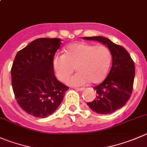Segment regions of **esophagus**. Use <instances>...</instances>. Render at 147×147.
<instances>
[{"mask_svg": "<svg viewBox=\"0 0 147 147\" xmlns=\"http://www.w3.org/2000/svg\"><path fill=\"white\" fill-rule=\"evenodd\" d=\"M75 90H76L77 91H83L84 90H85V88H75Z\"/></svg>", "mask_w": 147, "mask_h": 147, "instance_id": "obj_1", "label": "esophagus"}]
</instances>
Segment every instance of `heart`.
Here are the masks:
<instances>
[{
	"instance_id": "obj_1",
	"label": "heart",
	"mask_w": 147,
	"mask_h": 147,
	"mask_svg": "<svg viewBox=\"0 0 147 147\" xmlns=\"http://www.w3.org/2000/svg\"><path fill=\"white\" fill-rule=\"evenodd\" d=\"M111 62V54L105 47L75 43L67 47L65 54H57L52 65L57 78L62 82L69 78L76 67L78 72L69 78L67 84L82 86L89 82H101L106 76Z\"/></svg>"
}]
</instances>
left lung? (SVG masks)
<instances>
[{
    "label": "left lung",
    "mask_w": 147,
    "mask_h": 147,
    "mask_svg": "<svg viewBox=\"0 0 147 147\" xmlns=\"http://www.w3.org/2000/svg\"><path fill=\"white\" fill-rule=\"evenodd\" d=\"M106 45L112 55V66L108 76L94 87L96 98L87 105L95 113L109 114L122 108L130 98L133 90L135 66L129 52L103 36L82 37Z\"/></svg>",
    "instance_id": "left-lung-1"
}]
</instances>
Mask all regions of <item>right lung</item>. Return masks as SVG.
Wrapping results in <instances>:
<instances>
[{
	"label": "right lung",
	"instance_id": "obj_1",
	"mask_svg": "<svg viewBox=\"0 0 147 147\" xmlns=\"http://www.w3.org/2000/svg\"><path fill=\"white\" fill-rule=\"evenodd\" d=\"M58 38H39L16 54L11 67V82L17 102L28 114L46 118L57 109L67 86L54 72L53 58L61 45Z\"/></svg>",
	"mask_w": 147,
	"mask_h": 147
}]
</instances>
